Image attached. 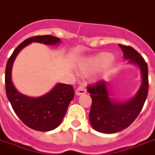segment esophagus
Returning a JSON list of instances; mask_svg holds the SVG:
<instances>
[{"instance_id": "obj_1", "label": "esophagus", "mask_w": 155, "mask_h": 155, "mask_svg": "<svg viewBox=\"0 0 155 155\" xmlns=\"http://www.w3.org/2000/svg\"><path fill=\"white\" fill-rule=\"evenodd\" d=\"M87 92L86 90V88L84 86H79L77 88H76V90H75V94L78 95V96H80V95H82L84 93H85Z\"/></svg>"}]
</instances>
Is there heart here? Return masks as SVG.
I'll return each mask as SVG.
<instances>
[{
	"label": "heart",
	"mask_w": 155,
	"mask_h": 155,
	"mask_svg": "<svg viewBox=\"0 0 155 155\" xmlns=\"http://www.w3.org/2000/svg\"><path fill=\"white\" fill-rule=\"evenodd\" d=\"M112 60V55L109 53H101L93 57V58L88 60V62L82 68V72L84 74H89L91 72H94L104 65L107 64Z\"/></svg>",
	"instance_id": "1"
}]
</instances>
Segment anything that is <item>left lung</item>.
<instances>
[{
	"label": "left lung",
	"instance_id": "8db88e82",
	"mask_svg": "<svg viewBox=\"0 0 155 155\" xmlns=\"http://www.w3.org/2000/svg\"><path fill=\"white\" fill-rule=\"evenodd\" d=\"M124 57L139 66L142 83L137 95L125 103L112 101L104 80L97 81L87 87L92 98L89 120L97 131L104 133H114L127 128L137 119L143 108L148 95V66L145 59L135 49L119 44Z\"/></svg>",
	"mask_w": 155,
	"mask_h": 155
}]
</instances>
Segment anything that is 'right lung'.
Instances as JSON below:
<instances>
[{"instance_id": "add662e5", "label": "right lung", "mask_w": 155, "mask_h": 155, "mask_svg": "<svg viewBox=\"0 0 155 155\" xmlns=\"http://www.w3.org/2000/svg\"><path fill=\"white\" fill-rule=\"evenodd\" d=\"M31 42L56 45L60 39L51 35H35L20 44L8 59L5 83L7 97L22 122L36 131L47 132L56 128L62 122L75 92L71 84H58L46 95L38 98L24 96L16 90L11 80V69L15 58L22 48Z\"/></svg>"}]
</instances>
